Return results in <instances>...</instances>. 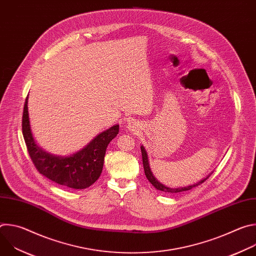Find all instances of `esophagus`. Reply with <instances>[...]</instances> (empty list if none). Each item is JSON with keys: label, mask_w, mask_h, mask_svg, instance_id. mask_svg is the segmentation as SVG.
<instances>
[{"label": "esophagus", "mask_w": 256, "mask_h": 256, "mask_svg": "<svg viewBox=\"0 0 256 256\" xmlns=\"http://www.w3.org/2000/svg\"><path fill=\"white\" fill-rule=\"evenodd\" d=\"M140 128V124L136 122L134 120H128V124H126V128H128L130 132H138Z\"/></svg>", "instance_id": "obj_1"}]
</instances>
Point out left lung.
Returning <instances> with one entry per match:
<instances>
[{"mask_svg":"<svg viewBox=\"0 0 256 256\" xmlns=\"http://www.w3.org/2000/svg\"><path fill=\"white\" fill-rule=\"evenodd\" d=\"M140 151H142V165H144V175L146 177H147V179L151 182L152 186L157 188L158 190L160 192H166V194H178V192H186V190H190L200 184H202V182H204L208 177L212 173V171L210 173H208V175H206L204 178L200 179V181H198L196 184H190L188 186H184V188H169V186H166L164 184H162L161 182L154 176L152 170H151V167H150V164H149V159H148V154H147V151H146V149L144 148V146L142 144L140 146Z\"/></svg>","mask_w":256,"mask_h":256,"instance_id":"obj_1","label":"left lung"}]
</instances>
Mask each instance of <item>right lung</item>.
I'll use <instances>...</instances> for the list:
<instances>
[{
	"mask_svg": "<svg viewBox=\"0 0 256 256\" xmlns=\"http://www.w3.org/2000/svg\"><path fill=\"white\" fill-rule=\"evenodd\" d=\"M27 104L28 96L24 104L22 132L36 169L56 184L68 188L84 190L91 186L102 172L106 148L118 136L120 124L103 130L78 152L68 156L54 155L36 144L31 132Z\"/></svg>",
	"mask_w": 256,
	"mask_h": 256,
	"instance_id": "obj_1",
	"label": "right lung"
}]
</instances>
